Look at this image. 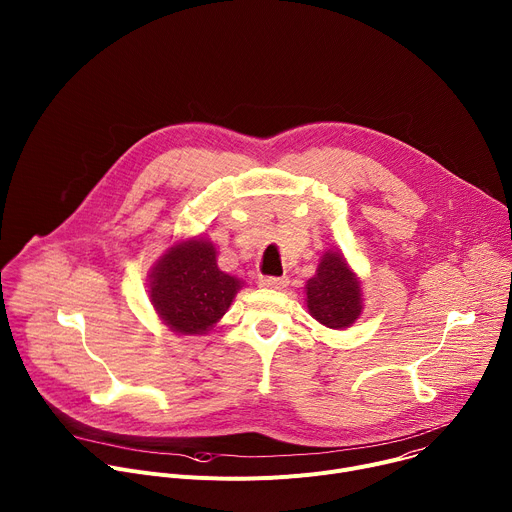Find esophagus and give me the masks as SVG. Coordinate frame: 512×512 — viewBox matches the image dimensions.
<instances>
[{"instance_id":"obj_1","label":"esophagus","mask_w":512,"mask_h":512,"mask_svg":"<svg viewBox=\"0 0 512 512\" xmlns=\"http://www.w3.org/2000/svg\"><path fill=\"white\" fill-rule=\"evenodd\" d=\"M259 287L263 289H283L287 287V277H259Z\"/></svg>"}]
</instances>
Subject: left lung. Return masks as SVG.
<instances>
[{"mask_svg": "<svg viewBox=\"0 0 512 512\" xmlns=\"http://www.w3.org/2000/svg\"><path fill=\"white\" fill-rule=\"evenodd\" d=\"M362 283L340 251L328 249L320 257L316 275L306 281L308 312L332 330L350 328L362 314Z\"/></svg>", "mask_w": 512, "mask_h": 512, "instance_id": "obj_1", "label": "left lung"}]
</instances>
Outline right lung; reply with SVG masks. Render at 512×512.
<instances>
[{
  "label": "right lung",
  "mask_w": 512,
  "mask_h": 512,
  "mask_svg": "<svg viewBox=\"0 0 512 512\" xmlns=\"http://www.w3.org/2000/svg\"><path fill=\"white\" fill-rule=\"evenodd\" d=\"M148 277L158 318L180 336L208 334L245 287V281L218 269L216 247L202 235L170 245Z\"/></svg>",
  "instance_id": "add662e5"
}]
</instances>
